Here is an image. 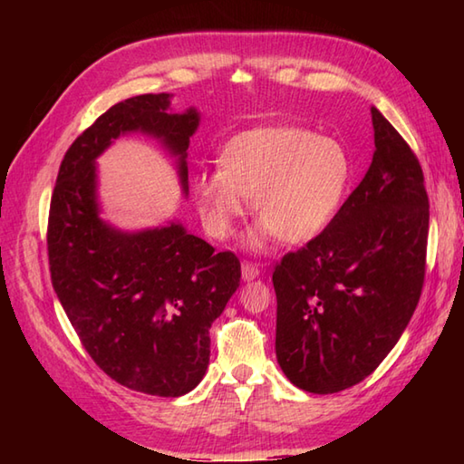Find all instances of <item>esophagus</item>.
Segmentation results:
<instances>
[{"instance_id":"obj_1","label":"esophagus","mask_w":464,"mask_h":464,"mask_svg":"<svg viewBox=\"0 0 464 464\" xmlns=\"http://www.w3.org/2000/svg\"><path fill=\"white\" fill-rule=\"evenodd\" d=\"M259 265H255V263H249V261H245L243 265H241V275H243V279L245 281H253V279H257L259 277Z\"/></svg>"}]
</instances>
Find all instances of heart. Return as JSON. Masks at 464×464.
<instances>
[{
	"label": "heart",
	"mask_w": 464,
	"mask_h": 464,
	"mask_svg": "<svg viewBox=\"0 0 464 464\" xmlns=\"http://www.w3.org/2000/svg\"><path fill=\"white\" fill-rule=\"evenodd\" d=\"M353 177L351 155L339 140L303 127L277 125L243 131L223 145L217 171L193 177V195L205 229L231 237L247 211L259 223L247 245L261 251L279 237L304 243L337 217Z\"/></svg>",
	"instance_id": "heart-1"
}]
</instances>
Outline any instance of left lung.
Here are the masks:
<instances>
[{"label": "left lung", "instance_id": "left-lung-1", "mask_svg": "<svg viewBox=\"0 0 464 464\" xmlns=\"http://www.w3.org/2000/svg\"><path fill=\"white\" fill-rule=\"evenodd\" d=\"M374 153L331 225L275 265V351L314 395L353 387L401 339L425 283L429 197L417 155L379 110Z\"/></svg>", "mask_w": 464, "mask_h": 464}]
</instances>
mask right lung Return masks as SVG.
<instances>
[{"mask_svg": "<svg viewBox=\"0 0 464 464\" xmlns=\"http://www.w3.org/2000/svg\"><path fill=\"white\" fill-rule=\"evenodd\" d=\"M169 100L137 95L97 117L59 165L47 221L52 285L85 351L113 381L157 397H181L201 382L211 323L241 279L235 253H215L181 223L125 233L100 217L95 160L123 133L153 135L179 157L187 193L199 113H171Z\"/></svg>", "mask_w": 464, "mask_h": 464, "instance_id": "add662e5", "label": "right lung"}]
</instances>
